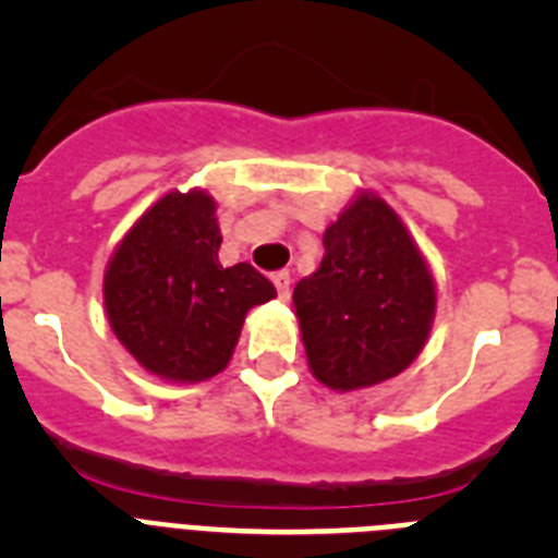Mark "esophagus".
I'll return each instance as SVG.
<instances>
[{
  "mask_svg": "<svg viewBox=\"0 0 558 558\" xmlns=\"http://www.w3.org/2000/svg\"><path fill=\"white\" fill-rule=\"evenodd\" d=\"M274 284H276V293H279V299H290V274L288 270H279V274H274Z\"/></svg>",
  "mask_w": 558,
  "mask_h": 558,
  "instance_id": "34e87169",
  "label": "esophagus"
}]
</instances>
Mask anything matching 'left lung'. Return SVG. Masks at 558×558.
I'll use <instances>...</instances> for the list:
<instances>
[{"instance_id":"obj_1","label":"left lung","mask_w":558,"mask_h":558,"mask_svg":"<svg viewBox=\"0 0 558 558\" xmlns=\"http://www.w3.org/2000/svg\"><path fill=\"white\" fill-rule=\"evenodd\" d=\"M307 366L332 391L405 372L436 318V279L397 211L360 190L324 231V259L293 290Z\"/></svg>"}]
</instances>
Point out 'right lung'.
<instances>
[{
	"mask_svg": "<svg viewBox=\"0 0 558 558\" xmlns=\"http://www.w3.org/2000/svg\"><path fill=\"white\" fill-rule=\"evenodd\" d=\"M215 211L206 190L167 192L128 229L102 276L117 340L167 383H201L223 372L248 310L276 295L248 263L220 265Z\"/></svg>",
	"mask_w": 558,
	"mask_h": 558,
	"instance_id": "add662e5",
	"label": "right lung"
}]
</instances>
